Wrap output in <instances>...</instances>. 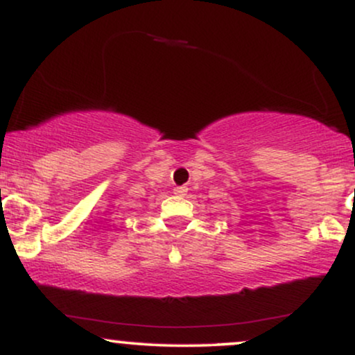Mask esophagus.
Here are the masks:
<instances>
[{"label":"esophagus","instance_id":"obj_1","mask_svg":"<svg viewBox=\"0 0 355 355\" xmlns=\"http://www.w3.org/2000/svg\"><path fill=\"white\" fill-rule=\"evenodd\" d=\"M173 191H175V195H178V196H185V195H187V191H189V189H187V187L183 185V187H177V189H175Z\"/></svg>","mask_w":355,"mask_h":355}]
</instances>
